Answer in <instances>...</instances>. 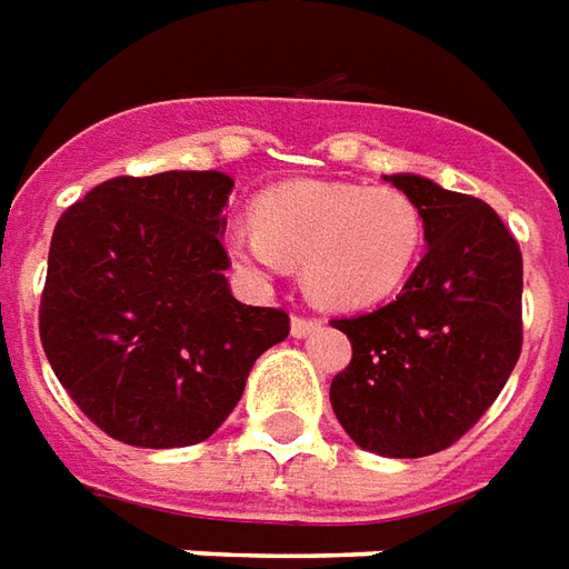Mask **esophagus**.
<instances>
[{"label": "esophagus", "mask_w": 569, "mask_h": 569, "mask_svg": "<svg viewBox=\"0 0 569 569\" xmlns=\"http://www.w3.org/2000/svg\"><path fill=\"white\" fill-rule=\"evenodd\" d=\"M318 325H321L318 318L293 315V318H290V333L297 336V339H302V336H309V333H312V330H318Z\"/></svg>", "instance_id": "1"}]
</instances>
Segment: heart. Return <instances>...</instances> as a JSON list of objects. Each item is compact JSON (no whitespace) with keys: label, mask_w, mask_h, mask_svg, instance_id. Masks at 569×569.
Wrapping results in <instances>:
<instances>
[{"label":"heart","mask_w":569,"mask_h":569,"mask_svg":"<svg viewBox=\"0 0 569 569\" xmlns=\"http://www.w3.org/2000/svg\"><path fill=\"white\" fill-rule=\"evenodd\" d=\"M425 242L416 199L355 181H288L257 199L254 223H236L227 248L239 267L272 276L302 263V284L333 309L391 297Z\"/></svg>","instance_id":"1"}]
</instances>
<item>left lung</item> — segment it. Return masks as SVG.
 <instances>
[{
	"mask_svg": "<svg viewBox=\"0 0 569 569\" xmlns=\"http://www.w3.org/2000/svg\"><path fill=\"white\" fill-rule=\"evenodd\" d=\"M385 181L416 199L427 251L397 300L333 321L351 363L330 403L360 449L425 458L458 442L516 370L521 251L482 199L409 172Z\"/></svg>",
	"mask_w": 569,
	"mask_h": 569,
	"instance_id": "left-lung-1",
	"label": "left lung"
}]
</instances>
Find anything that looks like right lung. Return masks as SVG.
<instances>
[{
	"mask_svg": "<svg viewBox=\"0 0 569 569\" xmlns=\"http://www.w3.org/2000/svg\"><path fill=\"white\" fill-rule=\"evenodd\" d=\"M233 178L160 172L102 181L53 227L39 333L90 421L139 449L209 439L248 372L290 333L281 309L230 293L221 236Z\"/></svg>",
	"mask_w": 569,
	"mask_h": 569,
	"instance_id": "1",
	"label": "right lung"
}]
</instances>
